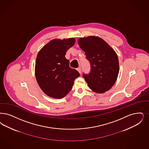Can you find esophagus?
I'll return each instance as SVG.
<instances>
[{
    "label": "esophagus",
    "instance_id": "esophagus-1",
    "mask_svg": "<svg viewBox=\"0 0 149 149\" xmlns=\"http://www.w3.org/2000/svg\"><path fill=\"white\" fill-rule=\"evenodd\" d=\"M77 70L78 71V72L81 74V68H80V67L77 68Z\"/></svg>",
    "mask_w": 149,
    "mask_h": 149
}]
</instances>
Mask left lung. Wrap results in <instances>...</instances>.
I'll return each instance as SVG.
<instances>
[{
	"instance_id": "obj_1",
	"label": "left lung",
	"mask_w": 149,
	"mask_h": 149,
	"mask_svg": "<svg viewBox=\"0 0 149 149\" xmlns=\"http://www.w3.org/2000/svg\"><path fill=\"white\" fill-rule=\"evenodd\" d=\"M77 42L91 65L89 74H83L89 88L99 94L110 89L119 72L118 56L115 50L99 36L80 38Z\"/></svg>"
}]
</instances>
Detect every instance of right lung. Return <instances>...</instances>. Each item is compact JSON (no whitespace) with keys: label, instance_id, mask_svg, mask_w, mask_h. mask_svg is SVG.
Returning a JSON list of instances; mask_svg holds the SVG:
<instances>
[{"label":"right lung","instance_id":"right-lung-1","mask_svg":"<svg viewBox=\"0 0 149 149\" xmlns=\"http://www.w3.org/2000/svg\"><path fill=\"white\" fill-rule=\"evenodd\" d=\"M75 42L74 38L50 40L37 55L35 75L42 91L49 97L61 99L72 90L74 81L80 76L69 66L65 55Z\"/></svg>","mask_w":149,"mask_h":149}]
</instances>
